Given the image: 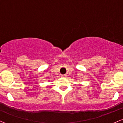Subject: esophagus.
<instances>
[{
    "label": "esophagus",
    "instance_id": "34e87169",
    "mask_svg": "<svg viewBox=\"0 0 123 123\" xmlns=\"http://www.w3.org/2000/svg\"><path fill=\"white\" fill-rule=\"evenodd\" d=\"M61 77H66V74H62V75H61Z\"/></svg>",
    "mask_w": 123,
    "mask_h": 123
}]
</instances>
